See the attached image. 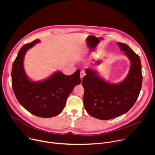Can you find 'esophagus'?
Segmentation results:
<instances>
[{
	"instance_id": "1",
	"label": "esophagus",
	"mask_w": 155,
	"mask_h": 155,
	"mask_svg": "<svg viewBox=\"0 0 155 155\" xmlns=\"http://www.w3.org/2000/svg\"><path fill=\"white\" fill-rule=\"evenodd\" d=\"M84 75H85L84 71H81V72H80V78H81V80H82L83 77L84 76Z\"/></svg>"
}]
</instances>
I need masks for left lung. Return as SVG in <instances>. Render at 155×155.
Masks as SVG:
<instances>
[{
	"instance_id": "1",
	"label": "left lung",
	"mask_w": 155,
	"mask_h": 155,
	"mask_svg": "<svg viewBox=\"0 0 155 155\" xmlns=\"http://www.w3.org/2000/svg\"><path fill=\"white\" fill-rule=\"evenodd\" d=\"M130 62L129 72L120 83L106 81L97 71L85 70L82 80L83 104L87 114L99 120H110L126 113L133 107L142 87V65L139 56L127 45L117 42Z\"/></svg>"
}]
</instances>
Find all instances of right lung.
I'll return each mask as SVG.
<instances>
[{
    "mask_svg": "<svg viewBox=\"0 0 155 155\" xmlns=\"http://www.w3.org/2000/svg\"><path fill=\"white\" fill-rule=\"evenodd\" d=\"M40 41L34 40L19 50L12 66V87L18 101L28 112L38 117L51 118L62 112L68 96L80 83V70L71 75L57 71L44 80H31L24 69V58L27 51Z\"/></svg>",
    "mask_w": 155,
    "mask_h": 155,
    "instance_id": "right-lung-1",
    "label": "right lung"
}]
</instances>
